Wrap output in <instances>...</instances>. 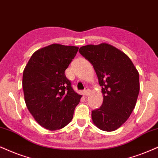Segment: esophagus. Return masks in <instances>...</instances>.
Listing matches in <instances>:
<instances>
[{
	"label": "esophagus",
	"instance_id": "esophagus-1",
	"mask_svg": "<svg viewBox=\"0 0 158 158\" xmlns=\"http://www.w3.org/2000/svg\"><path fill=\"white\" fill-rule=\"evenodd\" d=\"M89 94H90V90H89V89L88 87H86V88H85L84 89V95L85 97L89 96Z\"/></svg>",
	"mask_w": 158,
	"mask_h": 158
}]
</instances>
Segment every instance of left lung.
<instances>
[{
    "label": "left lung",
    "instance_id": "left-lung-1",
    "mask_svg": "<svg viewBox=\"0 0 158 158\" xmlns=\"http://www.w3.org/2000/svg\"><path fill=\"white\" fill-rule=\"evenodd\" d=\"M79 52L93 65L102 86L103 102L91 111L93 122L104 131L116 130L135 108L139 74L125 53L108 44L83 46Z\"/></svg>",
    "mask_w": 158,
    "mask_h": 158
}]
</instances>
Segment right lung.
Instances as JSON below:
<instances>
[{
	"instance_id": "right-lung-1",
	"label": "right lung",
	"mask_w": 158,
	"mask_h": 158,
	"mask_svg": "<svg viewBox=\"0 0 158 158\" xmlns=\"http://www.w3.org/2000/svg\"><path fill=\"white\" fill-rule=\"evenodd\" d=\"M78 48L52 44L33 54L23 75L27 108L41 126L50 130L63 128L73 119L81 95L73 90L65 70Z\"/></svg>"
}]
</instances>
